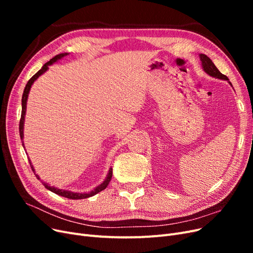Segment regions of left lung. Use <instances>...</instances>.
Instances as JSON below:
<instances>
[{
  "instance_id": "1",
  "label": "left lung",
  "mask_w": 253,
  "mask_h": 253,
  "mask_svg": "<svg viewBox=\"0 0 253 253\" xmlns=\"http://www.w3.org/2000/svg\"><path fill=\"white\" fill-rule=\"evenodd\" d=\"M200 58H201V61H202V66L204 68V71L209 76H211V77H213V78L220 79V80H229L227 76L223 75L217 70V67L214 65V63L212 62V60L209 57H207L206 55H204V53H201ZM229 83H230V82H229ZM231 86H232V84H231Z\"/></svg>"
}]
</instances>
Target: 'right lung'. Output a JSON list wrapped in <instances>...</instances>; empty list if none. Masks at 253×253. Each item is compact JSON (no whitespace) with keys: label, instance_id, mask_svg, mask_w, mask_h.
Here are the masks:
<instances>
[{"label":"right lung","instance_id":"right-lung-1","mask_svg":"<svg viewBox=\"0 0 253 253\" xmlns=\"http://www.w3.org/2000/svg\"><path fill=\"white\" fill-rule=\"evenodd\" d=\"M65 56H67V52L59 53V55L55 56L52 59H50V60L48 61V62L45 63V64L42 66L41 70H40L39 72H38L37 74H35V75L33 76V77L28 80V82H27V84H26V86H25V88H24V91H23V96H22V114H21V119H20V127H19V128H20V137H21V139H23V137H24V132H23V131H24V120H25V114H26V103H27V98H28V94H29L30 87H32L33 83H34L38 78H39L41 75H43L45 72H46V71L48 70V66H49V65H51L52 63L57 62L58 60L62 59V58L65 57ZM22 144H23V147H24V142H23ZM29 164H32V163H30V160H29ZM30 167H32V170L34 171V173H35V175H36V177H37L38 179H40L39 175H38V174L35 172L34 166L30 165ZM112 175H113V170H112V168H111V169L109 170L108 175H106V178L104 179V181L101 183V185H99V186L96 187L94 190H91L90 192H86V193H77V192H72V191H68V190H63V189H58V188H55V187H50L47 182H44V181H42V183H43L44 187L46 188L47 190L51 191V192L56 193V194H58V195H60V196L67 197V198H70V200H82V198L90 197V196H93V195L99 193V192H100V191L104 190L106 187H108L109 183H110L111 178H112Z\"/></svg>","mask_w":253,"mask_h":253}]
</instances>
